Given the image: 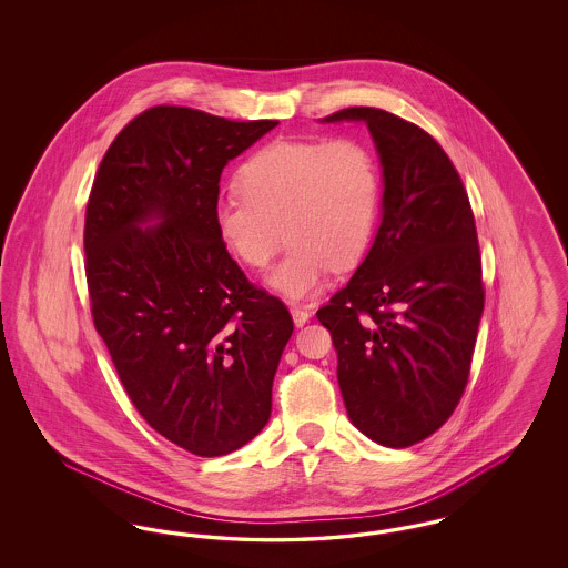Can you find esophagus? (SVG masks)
<instances>
[{
    "mask_svg": "<svg viewBox=\"0 0 568 568\" xmlns=\"http://www.w3.org/2000/svg\"><path fill=\"white\" fill-rule=\"evenodd\" d=\"M292 317H294V324L297 327H302L304 324H308V320L313 317V313L308 308H302V306H292Z\"/></svg>",
    "mask_w": 568,
    "mask_h": 568,
    "instance_id": "obj_1",
    "label": "esophagus"
}]
</instances>
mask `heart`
Segmentation results:
<instances>
[{"label": "heart", "mask_w": 568, "mask_h": 568, "mask_svg": "<svg viewBox=\"0 0 568 568\" xmlns=\"http://www.w3.org/2000/svg\"><path fill=\"white\" fill-rule=\"evenodd\" d=\"M241 193L216 202V234L243 264L264 268L292 243L266 283L290 300L320 292L329 268L347 271L366 253L381 209V170L357 138L276 140L239 170Z\"/></svg>", "instance_id": "heart-1"}]
</instances>
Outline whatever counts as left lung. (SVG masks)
<instances>
[{
    "label": "left lung",
    "instance_id": "left-lung-1",
    "mask_svg": "<svg viewBox=\"0 0 568 568\" xmlns=\"http://www.w3.org/2000/svg\"><path fill=\"white\" fill-rule=\"evenodd\" d=\"M366 123L381 162V223L349 283L317 311L338 353L353 426L403 449L436 433L464 394L484 313L475 216L433 135L381 109L322 123Z\"/></svg>",
    "mask_w": 568,
    "mask_h": 568
}]
</instances>
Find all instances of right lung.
<instances>
[{
	"mask_svg": "<svg viewBox=\"0 0 568 568\" xmlns=\"http://www.w3.org/2000/svg\"><path fill=\"white\" fill-rule=\"evenodd\" d=\"M278 121L155 106L114 138L87 204L93 324L146 424L202 458L271 419L294 322L253 287L216 234L221 172Z\"/></svg>",
	"mask_w": 568,
	"mask_h": 568,
	"instance_id": "obj_1",
	"label": "right lung"
}]
</instances>
